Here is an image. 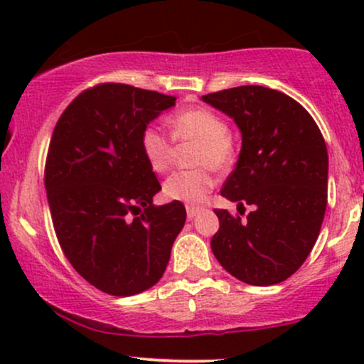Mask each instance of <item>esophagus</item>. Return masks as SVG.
I'll return each mask as SVG.
<instances>
[{
  "mask_svg": "<svg viewBox=\"0 0 364 364\" xmlns=\"http://www.w3.org/2000/svg\"><path fill=\"white\" fill-rule=\"evenodd\" d=\"M202 210V207H196V205H188L186 207V215L188 219H193V217L198 214V212Z\"/></svg>",
  "mask_w": 364,
  "mask_h": 364,
  "instance_id": "1",
  "label": "esophagus"
}]
</instances>
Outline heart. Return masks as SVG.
Returning <instances> with one entry per match:
<instances>
[{
    "label": "heart",
    "instance_id": "b5f03b06",
    "mask_svg": "<svg viewBox=\"0 0 364 364\" xmlns=\"http://www.w3.org/2000/svg\"><path fill=\"white\" fill-rule=\"evenodd\" d=\"M168 124L174 141L196 144L191 152V164L196 168L171 174L162 191L176 202H203L215 185L214 169H228L235 156L228 123L207 107H188L171 114ZM173 140L152 124L141 129L140 150L150 169L166 173L174 164L176 147Z\"/></svg>",
    "mask_w": 364,
    "mask_h": 364
}]
</instances>
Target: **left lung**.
<instances>
[{
	"label": "left lung",
	"mask_w": 364,
	"mask_h": 364,
	"mask_svg": "<svg viewBox=\"0 0 364 364\" xmlns=\"http://www.w3.org/2000/svg\"><path fill=\"white\" fill-rule=\"evenodd\" d=\"M203 101L236 121L243 145L220 195L253 212L215 208L210 246L229 274L252 286L291 277L310 255L327 208V145L298 101L262 85L212 92Z\"/></svg>",
	"instance_id": "left-lung-1"
}]
</instances>
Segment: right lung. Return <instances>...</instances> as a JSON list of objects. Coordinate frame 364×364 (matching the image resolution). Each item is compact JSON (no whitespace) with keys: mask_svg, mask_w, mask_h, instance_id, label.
<instances>
[{"mask_svg":"<svg viewBox=\"0 0 364 364\" xmlns=\"http://www.w3.org/2000/svg\"><path fill=\"white\" fill-rule=\"evenodd\" d=\"M174 102L127 83H97L54 127L44 169L54 232L73 269L111 296L152 287L185 225L181 202L154 205L161 183L140 150L141 129Z\"/></svg>","mask_w":364,"mask_h":364,"instance_id":"1","label":"right lung"}]
</instances>
